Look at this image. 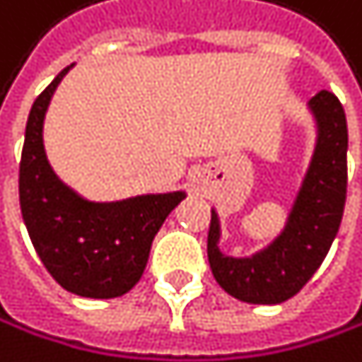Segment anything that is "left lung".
Instances as JSON below:
<instances>
[{"label": "left lung", "instance_id": "8db88e82", "mask_svg": "<svg viewBox=\"0 0 362 362\" xmlns=\"http://www.w3.org/2000/svg\"><path fill=\"white\" fill-rule=\"evenodd\" d=\"M317 147L284 232L252 258L219 252V219L208 228V262L219 286L247 304H280L300 293L324 262L339 232L347 195V121L337 95L319 90L308 102Z\"/></svg>", "mask_w": 362, "mask_h": 362}]
</instances>
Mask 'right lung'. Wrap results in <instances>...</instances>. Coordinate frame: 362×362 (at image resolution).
<instances>
[{
  "label": "right lung",
  "instance_id": "1",
  "mask_svg": "<svg viewBox=\"0 0 362 362\" xmlns=\"http://www.w3.org/2000/svg\"><path fill=\"white\" fill-rule=\"evenodd\" d=\"M69 66L30 110L19 163V202L32 245L52 278L82 298H119L141 280L151 241L185 193L141 195L112 204L82 199L52 171L43 119Z\"/></svg>",
  "mask_w": 362,
  "mask_h": 362
}]
</instances>
